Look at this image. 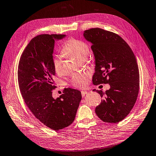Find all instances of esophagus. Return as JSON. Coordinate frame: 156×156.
<instances>
[{"instance_id":"esophagus-1","label":"esophagus","mask_w":156,"mask_h":156,"mask_svg":"<svg viewBox=\"0 0 156 156\" xmlns=\"http://www.w3.org/2000/svg\"><path fill=\"white\" fill-rule=\"evenodd\" d=\"M81 92L82 97H84V96L87 94V93H88V91H83V90H82Z\"/></svg>"}]
</instances>
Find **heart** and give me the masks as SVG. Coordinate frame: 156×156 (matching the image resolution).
<instances>
[{
  "mask_svg": "<svg viewBox=\"0 0 156 156\" xmlns=\"http://www.w3.org/2000/svg\"><path fill=\"white\" fill-rule=\"evenodd\" d=\"M90 52L89 46L83 41L70 38L67 40L61 49L62 55H69L77 59L84 61L88 57ZM53 67L55 72L59 75L63 72V61L61 57L58 56L53 60ZM90 75L74 74L71 78V83L76 87L82 88L85 87L88 82Z\"/></svg>",
  "mask_w": 156,
  "mask_h": 156,
  "instance_id": "1",
  "label": "heart"
}]
</instances>
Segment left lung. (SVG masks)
I'll use <instances>...</instances> for the list:
<instances>
[{
	"instance_id": "obj_1",
	"label": "left lung",
	"mask_w": 156,
	"mask_h": 156,
	"mask_svg": "<svg viewBox=\"0 0 156 156\" xmlns=\"http://www.w3.org/2000/svg\"><path fill=\"white\" fill-rule=\"evenodd\" d=\"M85 39L91 43L95 56L93 83H108L110 88L97 91L103 97L95 108L103 122L117 123L130 113L137 98L139 71L137 60L128 44L118 34L100 28L84 31Z\"/></svg>"
}]
</instances>
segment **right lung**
<instances>
[{
  "instance_id": "right-lung-1",
  "label": "right lung",
  "mask_w": 156,
  "mask_h": 156,
  "mask_svg": "<svg viewBox=\"0 0 156 156\" xmlns=\"http://www.w3.org/2000/svg\"><path fill=\"white\" fill-rule=\"evenodd\" d=\"M65 37L41 34L31 39L20 56L17 71L20 91L26 105L36 119L55 130L73 122L82 98L80 91L69 88L56 99L52 96L56 88L53 85L55 42Z\"/></svg>"
}]
</instances>
